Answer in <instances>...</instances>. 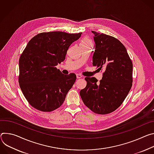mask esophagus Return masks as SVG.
I'll use <instances>...</instances> for the list:
<instances>
[{
    "label": "esophagus",
    "mask_w": 154,
    "mask_h": 154,
    "mask_svg": "<svg viewBox=\"0 0 154 154\" xmlns=\"http://www.w3.org/2000/svg\"><path fill=\"white\" fill-rule=\"evenodd\" d=\"M76 78H77L78 79L81 78H82V76L81 75H79V74H76Z\"/></svg>",
    "instance_id": "esophagus-1"
}]
</instances>
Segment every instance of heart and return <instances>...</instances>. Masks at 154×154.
<instances>
[{"label": "heart", "mask_w": 154, "mask_h": 154, "mask_svg": "<svg viewBox=\"0 0 154 154\" xmlns=\"http://www.w3.org/2000/svg\"><path fill=\"white\" fill-rule=\"evenodd\" d=\"M80 45H84V46L92 45V42L89 38H85L81 41V42L80 43Z\"/></svg>", "instance_id": "obj_1"}]
</instances>
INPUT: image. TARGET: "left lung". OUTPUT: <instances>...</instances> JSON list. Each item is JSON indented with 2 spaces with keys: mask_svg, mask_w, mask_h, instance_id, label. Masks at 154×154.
I'll return each instance as SVG.
<instances>
[{
  "mask_svg": "<svg viewBox=\"0 0 154 154\" xmlns=\"http://www.w3.org/2000/svg\"><path fill=\"white\" fill-rule=\"evenodd\" d=\"M95 44L92 65L104 68L100 82L86 77V87L81 90L83 103L95 113L106 114L120 106L132 86L133 64L124 45L116 38L92 31Z\"/></svg>",
  "mask_w": 154,
  "mask_h": 154,
  "instance_id": "1",
  "label": "left lung"
}]
</instances>
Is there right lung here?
<instances>
[{
    "label": "right lung",
    "instance_id": "right-lung-1",
    "mask_svg": "<svg viewBox=\"0 0 154 154\" xmlns=\"http://www.w3.org/2000/svg\"><path fill=\"white\" fill-rule=\"evenodd\" d=\"M81 34L43 32L29 42L19 60V83L32 106L50 112L62 105L76 76L65 75L56 66L65 60L68 48Z\"/></svg>",
    "mask_w": 154,
    "mask_h": 154
}]
</instances>
